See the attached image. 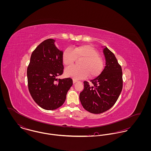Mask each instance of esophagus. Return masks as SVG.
I'll return each instance as SVG.
<instances>
[{
  "label": "esophagus",
  "instance_id": "esophagus-1",
  "mask_svg": "<svg viewBox=\"0 0 151 151\" xmlns=\"http://www.w3.org/2000/svg\"><path fill=\"white\" fill-rule=\"evenodd\" d=\"M73 84H75V83H76L78 82V80H75V79H73Z\"/></svg>",
  "mask_w": 151,
  "mask_h": 151
}]
</instances>
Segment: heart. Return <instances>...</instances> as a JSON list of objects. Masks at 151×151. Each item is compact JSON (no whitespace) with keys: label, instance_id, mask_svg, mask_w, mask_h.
Returning a JSON list of instances; mask_svg holds the SVG:
<instances>
[{"label":"heart","instance_id":"b5f03b06","mask_svg":"<svg viewBox=\"0 0 151 151\" xmlns=\"http://www.w3.org/2000/svg\"><path fill=\"white\" fill-rule=\"evenodd\" d=\"M76 58H81L80 66L67 67L65 71L67 77L80 80L86 78L89 75L90 78H93L98 76L104 69L103 59L98 50L91 45H83L72 49L67 48L62 53V62L66 66L72 65Z\"/></svg>","mask_w":151,"mask_h":151}]
</instances>
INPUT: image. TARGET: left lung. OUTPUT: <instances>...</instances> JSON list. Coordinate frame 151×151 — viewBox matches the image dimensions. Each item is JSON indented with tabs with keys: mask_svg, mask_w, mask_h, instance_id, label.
<instances>
[{
	"mask_svg": "<svg viewBox=\"0 0 151 151\" xmlns=\"http://www.w3.org/2000/svg\"><path fill=\"white\" fill-rule=\"evenodd\" d=\"M106 65L101 74L91 80L92 86L84 81V89L80 93L83 108L90 113L107 111L116 102L123 88V73L114 55L107 47L103 50Z\"/></svg>",
	"mask_w": 151,
	"mask_h": 151,
	"instance_id": "1",
	"label": "left lung"
}]
</instances>
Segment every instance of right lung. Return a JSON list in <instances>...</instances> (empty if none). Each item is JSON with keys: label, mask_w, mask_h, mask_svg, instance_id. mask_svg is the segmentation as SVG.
<instances>
[{"label": "right lung", "mask_w": 151, "mask_h": 151, "mask_svg": "<svg viewBox=\"0 0 151 151\" xmlns=\"http://www.w3.org/2000/svg\"><path fill=\"white\" fill-rule=\"evenodd\" d=\"M47 39L40 43L31 54L27 68L28 86L34 101L43 109L52 110L60 107L73 85L70 78L58 79L63 73V51Z\"/></svg>", "instance_id": "1"}]
</instances>
